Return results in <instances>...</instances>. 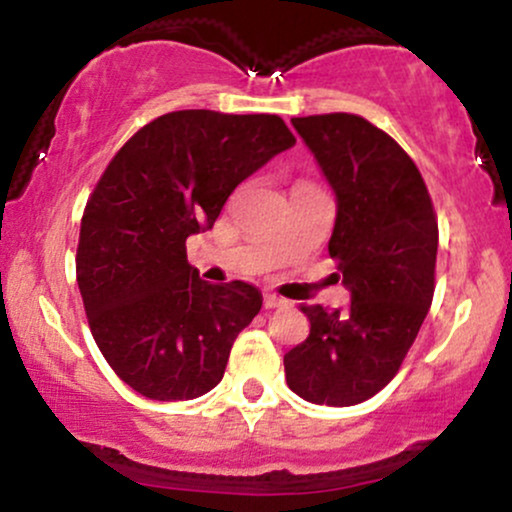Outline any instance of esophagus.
Segmentation results:
<instances>
[{
    "label": "esophagus",
    "instance_id": "obj_1",
    "mask_svg": "<svg viewBox=\"0 0 512 512\" xmlns=\"http://www.w3.org/2000/svg\"><path fill=\"white\" fill-rule=\"evenodd\" d=\"M262 303H264V308H267V310H272V308H281V305H286L284 298H279V296H276V293H264Z\"/></svg>",
    "mask_w": 512,
    "mask_h": 512
}]
</instances>
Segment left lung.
Returning <instances> with one entry per match:
<instances>
[{"label":"left lung","instance_id":"obj_1","mask_svg":"<svg viewBox=\"0 0 512 512\" xmlns=\"http://www.w3.org/2000/svg\"><path fill=\"white\" fill-rule=\"evenodd\" d=\"M291 122L337 195L330 257L351 305H301L310 334L284 356L286 383L313 404L351 407L395 378L421 330L436 291L438 219L416 163L366 117Z\"/></svg>","mask_w":512,"mask_h":512}]
</instances>
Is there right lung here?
I'll list each match as a JSON object with an SVG mask.
<instances>
[{
	"instance_id": "add662e5",
	"label": "right lung",
	"mask_w": 512,
	"mask_h": 512,
	"mask_svg": "<svg viewBox=\"0 0 512 512\" xmlns=\"http://www.w3.org/2000/svg\"><path fill=\"white\" fill-rule=\"evenodd\" d=\"M293 144L279 115L175 110L103 170L81 216L76 281L98 349L139 395L175 402L221 383L262 296L245 281L199 279L185 240L214 226L240 182Z\"/></svg>"
}]
</instances>
